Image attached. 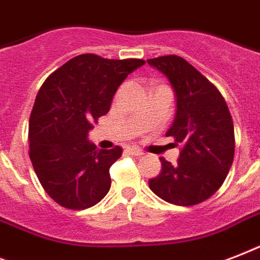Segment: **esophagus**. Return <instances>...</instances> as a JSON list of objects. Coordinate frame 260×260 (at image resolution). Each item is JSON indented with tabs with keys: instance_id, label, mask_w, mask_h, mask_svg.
<instances>
[{
	"instance_id": "esophagus-1",
	"label": "esophagus",
	"mask_w": 260,
	"mask_h": 260,
	"mask_svg": "<svg viewBox=\"0 0 260 260\" xmlns=\"http://www.w3.org/2000/svg\"><path fill=\"white\" fill-rule=\"evenodd\" d=\"M126 151H128V154L134 155V156H143L144 155V152H143L140 148H138V147H129V148H126Z\"/></svg>"
}]
</instances>
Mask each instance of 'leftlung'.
<instances>
[{"label": "left lung", "mask_w": 260, "mask_h": 260, "mask_svg": "<svg viewBox=\"0 0 260 260\" xmlns=\"http://www.w3.org/2000/svg\"><path fill=\"white\" fill-rule=\"evenodd\" d=\"M147 63L166 75L173 86L177 112L166 136L182 146L177 165L160 158L162 171L148 185L166 202L197 205L220 189L234 162L230 109L217 87L181 56H159Z\"/></svg>", "instance_id": "obj_1"}]
</instances>
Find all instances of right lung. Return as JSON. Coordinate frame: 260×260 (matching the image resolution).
Instances as JSON below:
<instances>
[{"mask_svg":"<svg viewBox=\"0 0 260 260\" xmlns=\"http://www.w3.org/2000/svg\"><path fill=\"white\" fill-rule=\"evenodd\" d=\"M144 63L78 55L39 90L29 117V158L47 194L63 208L87 209L109 191V169L121 147L98 150L87 134L109 112L122 81Z\"/></svg>","mask_w":260,"mask_h":260,"instance_id":"obj_1","label":"right lung"}]
</instances>
